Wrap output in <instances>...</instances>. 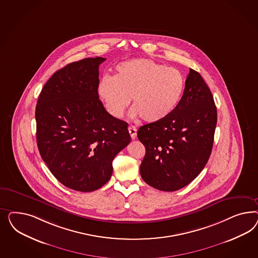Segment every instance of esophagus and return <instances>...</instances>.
<instances>
[{"label":"esophagus","instance_id":"34e87169","mask_svg":"<svg viewBox=\"0 0 258 258\" xmlns=\"http://www.w3.org/2000/svg\"><path fill=\"white\" fill-rule=\"evenodd\" d=\"M128 133L131 134V137H132L133 140L136 139V137H137V130H136V127L134 125H130L128 126Z\"/></svg>","mask_w":258,"mask_h":258}]
</instances>
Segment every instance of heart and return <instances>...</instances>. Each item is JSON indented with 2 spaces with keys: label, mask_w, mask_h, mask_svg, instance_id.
I'll return each mask as SVG.
<instances>
[{
  "label": "heart",
  "mask_w": 258,
  "mask_h": 258,
  "mask_svg": "<svg viewBox=\"0 0 258 258\" xmlns=\"http://www.w3.org/2000/svg\"><path fill=\"white\" fill-rule=\"evenodd\" d=\"M115 71L114 77L104 76L97 84V95L111 117H122L132 98L133 116L157 122L180 101L184 79L175 68L138 58L118 64Z\"/></svg>",
  "instance_id": "1"
}]
</instances>
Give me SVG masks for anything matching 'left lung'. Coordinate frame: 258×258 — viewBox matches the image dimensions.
Instances as JSON below:
<instances>
[{
  "instance_id": "obj_1",
  "label": "left lung",
  "mask_w": 258,
  "mask_h": 258,
  "mask_svg": "<svg viewBox=\"0 0 258 258\" xmlns=\"http://www.w3.org/2000/svg\"><path fill=\"white\" fill-rule=\"evenodd\" d=\"M217 120L210 89L198 72L190 69L182 97L173 112L138 130V139L146 148L142 179L161 191L186 186L211 155Z\"/></svg>"
}]
</instances>
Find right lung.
Wrapping results in <instances>:
<instances>
[{"mask_svg":"<svg viewBox=\"0 0 258 258\" xmlns=\"http://www.w3.org/2000/svg\"><path fill=\"white\" fill-rule=\"evenodd\" d=\"M105 60L88 57L56 71L36 106L40 156L56 180L80 192L107 183L114 157L131 142L127 123L111 117L97 95Z\"/></svg>","mask_w":258,"mask_h":258,"instance_id":"1","label":"right lung"}]
</instances>
